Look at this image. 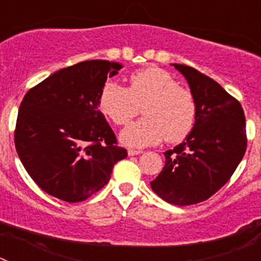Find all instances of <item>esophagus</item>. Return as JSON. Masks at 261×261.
<instances>
[{
    "mask_svg": "<svg viewBox=\"0 0 261 261\" xmlns=\"http://www.w3.org/2000/svg\"><path fill=\"white\" fill-rule=\"evenodd\" d=\"M141 150H135V149H128V154L129 155H138V154H141Z\"/></svg>",
    "mask_w": 261,
    "mask_h": 261,
    "instance_id": "34e87169",
    "label": "esophagus"
}]
</instances>
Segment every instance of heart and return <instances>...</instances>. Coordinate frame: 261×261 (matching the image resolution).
<instances>
[{
	"mask_svg": "<svg viewBox=\"0 0 261 261\" xmlns=\"http://www.w3.org/2000/svg\"><path fill=\"white\" fill-rule=\"evenodd\" d=\"M142 107L144 119L121 133L128 146H149L165 138L170 144L183 141L195 126L197 105L192 91L179 86L167 70L150 66L129 77L128 89L107 82L99 95V108L117 126L128 125Z\"/></svg>",
	"mask_w": 261,
	"mask_h": 261,
	"instance_id": "heart-1",
	"label": "heart"
}]
</instances>
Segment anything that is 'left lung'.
<instances>
[{"mask_svg": "<svg viewBox=\"0 0 261 261\" xmlns=\"http://www.w3.org/2000/svg\"><path fill=\"white\" fill-rule=\"evenodd\" d=\"M174 66L190 84L197 115L186 141L165 151V167L150 186L165 201L186 206L208 200L230 180L246 153L247 135L238 99L195 68Z\"/></svg>", "mask_w": 261, "mask_h": 261, "instance_id": "8db88e82", "label": "left lung"}]
</instances>
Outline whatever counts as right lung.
<instances>
[{
	"instance_id": "add662e5",
	"label": "right lung",
	"mask_w": 261,
	"mask_h": 261,
	"mask_svg": "<svg viewBox=\"0 0 261 261\" xmlns=\"http://www.w3.org/2000/svg\"><path fill=\"white\" fill-rule=\"evenodd\" d=\"M121 65L78 62L27 91L14 130L15 149L32 180L48 195L80 202L102 190L128 155L99 111V95Z\"/></svg>"
}]
</instances>
